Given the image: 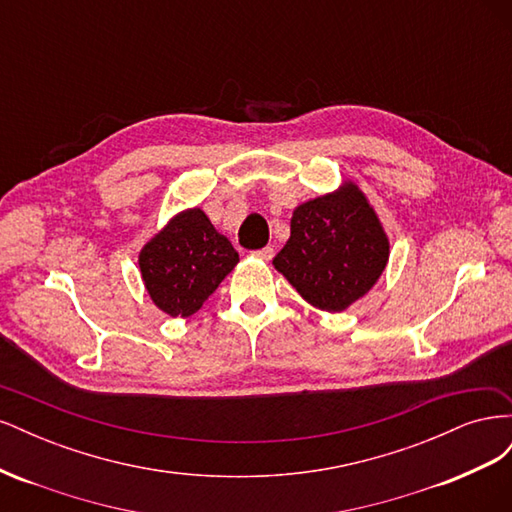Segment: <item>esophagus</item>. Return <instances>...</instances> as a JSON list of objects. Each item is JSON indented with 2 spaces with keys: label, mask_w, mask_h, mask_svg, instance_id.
I'll return each mask as SVG.
<instances>
[{
  "label": "esophagus",
  "mask_w": 512,
  "mask_h": 512,
  "mask_svg": "<svg viewBox=\"0 0 512 512\" xmlns=\"http://www.w3.org/2000/svg\"><path fill=\"white\" fill-rule=\"evenodd\" d=\"M252 256H256L258 260H265V262H269L273 256H275V250L273 247H262V250H256V252H252Z\"/></svg>",
  "instance_id": "1"
}]
</instances>
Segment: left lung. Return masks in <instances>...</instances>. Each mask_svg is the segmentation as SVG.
<instances>
[{"instance_id":"obj_1","label":"left lung","mask_w":512,"mask_h":512,"mask_svg":"<svg viewBox=\"0 0 512 512\" xmlns=\"http://www.w3.org/2000/svg\"><path fill=\"white\" fill-rule=\"evenodd\" d=\"M389 256L378 211L346 177L335 190L294 207L290 237L273 267L309 305L339 314L378 284Z\"/></svg>"}]
</instances>
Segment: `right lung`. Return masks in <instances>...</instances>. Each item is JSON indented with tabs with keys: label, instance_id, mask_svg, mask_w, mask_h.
<instances>
[{
	"label": "right lung",
	"instance_id": "right-lung-1",
	"mask_svg": "<svg viewBox=\"0 0 512 512\" xmlns=\"http://www.w3.org/2000/svg\"><path fill=\"white\" fill-rule=\"evenodd\" d=\"M239 254L200 207L177 211L138 252L151 303L170 318H190L237 267Z\"/></svg>",
	"mask_w": 512,
	"mask_h": 512
}]
</instances>
